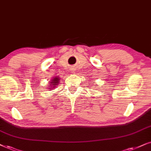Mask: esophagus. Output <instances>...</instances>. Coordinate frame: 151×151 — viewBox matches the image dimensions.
I'll return each mask as SVG.
<instances>
[{"label":"esophagus","mask_w":151,"mask_h":151,"mask_svg":"<svg viewBox=\"0 0 151 151\" xmlns=\"http://www.w3.org/2000/svg\"><path fill=\"white\" fill-rule=\"evenodd\" d=\"M71 71L72 72H75V69H74V68H71Z\"/></svg>","instance_id":"esophagus-1"}]
</instances>
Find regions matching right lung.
Masks as SVG:
<instances>
[{"label":"right lung","instance_id":"right-lung-1","mask_svg":"<svg viewBox=\"0 0 151 151\" xmlns=\"http://www.w3.org/2000/svg\"><path fill=\"white\" fill-rule=\"evenodd\" d=\"M59 79L58 77H56L55 78V79H53V80H52V81L51 82V83H53V84H51V85H52V88H55V86H57V84L59 83Z\"/></svg>","mask_w":151,"mask_h":151}]
</instances>
